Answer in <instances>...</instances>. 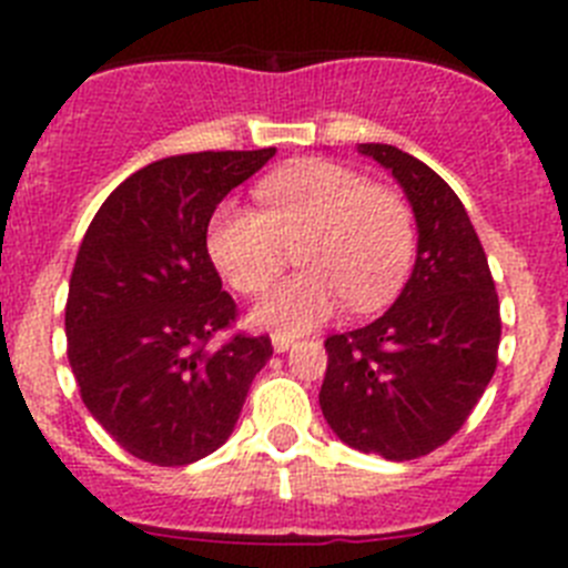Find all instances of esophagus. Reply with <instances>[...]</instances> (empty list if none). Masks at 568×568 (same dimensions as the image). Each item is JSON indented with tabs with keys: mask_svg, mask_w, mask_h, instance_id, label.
<instances>
[{
	"mask_svg": "<svg viewBox=\"0 0 568 568\" xmlns=\"http://www.w3.org/2000/svg\"><path fill=\"white\" fill-rule=\"evenodd\" d=\"M295 344H298V341H295L293 335H273V349H275V353H287V349H293Z\"/></svg>",
	"mask_w": 568,
	"mask_h": 568,
	"instance_id": "esophagus-1",
	"label": "esophagus"
}]
</instances>
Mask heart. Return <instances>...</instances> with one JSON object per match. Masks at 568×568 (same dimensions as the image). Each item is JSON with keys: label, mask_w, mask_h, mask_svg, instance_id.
Listing matches in <instances>:
<instances>
[{"label": "heart", "mask_w": 568, "mask_h": 568, "mask_svg": "<svg viewBox=\"0 0 568 568\" xmlns=\"http://www.w3.org/2000/svg\"><path fill=\"white\" fill-rule=\"evenodd\" d=\"M258 210L222 204L207 230L210 258L239 293H264L298 247L284 281L250 321L298 335L327 321L341 301L373 313L398 295L415 255V222L395 190L375 187L333 162H298L264 179Z\"/></svg>", "instance_id": "1"}]
</instances>
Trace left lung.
<instances>
[{"mask_svg": "<svg viewBox=\"0 0 568 568\" xmlns=\"http://www.w3.org/2000/svg\"><path fill=\"white\" fill-rule=\"evenodd\" d=\"M358 153L400 184L418 253L393 307L327 338L318 404L346 446L413 460L453 438L489 386L500 344L498 293L455 190L393 144H358Z\"/></svg>", "mask_w": 568, "mask_h": 568, "instance_id": "obj_1", "label": "left lung"}]
</instances>
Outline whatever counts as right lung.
Instances as JSON below:
<instances>
[{"instance_id":"obj_1","label":"right lung","mask_w":568,"mask_h":568,"mask_svg":"<svg viewBox=\"0 0 568 568\" xmlns=\"http://www.w3.org/2000/svg\"><path fill=\"white\" fill-rule=\"evenodd\" d=\"M273 155L159 159L124 179L84 233L64 310L70 369L90 415L148 464L215 453L273 355L267 335L207 346L235 318L207 253L210 219Z\"/></svg>"}]
</instances>
